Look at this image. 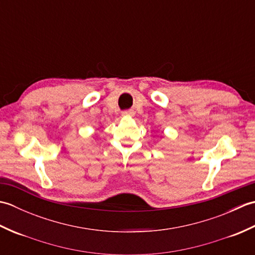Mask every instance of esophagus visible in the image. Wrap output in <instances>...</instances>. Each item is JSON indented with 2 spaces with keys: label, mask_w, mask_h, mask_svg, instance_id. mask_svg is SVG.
Returning a JSON list of instances; mask_svg holds the SVG:
<instances>
[{
  "label": "esophagus",
  "mask_w": 255,
  "mask_h": 255,
  "mask_svg": "<svg viewBox=\"0 0 255 255\" xmlns=\"http://www.w3.org/2000/svg\"><path fill=\"white\" fill-rule=\"evenodd\" d=\"M133 113L131 111H125L123 112V116H132Z\"/></svg>",
  "instance_id": "34e87169"
}]
</instances>
